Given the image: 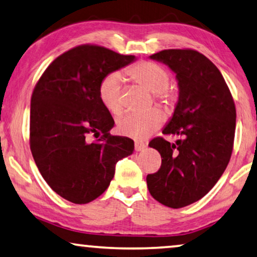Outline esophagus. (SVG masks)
Returning <instances> with one entry per match:
<instances>
[{
    "mask_svg": "<svg viewBox=\"0 0 257 257\" xmlns=\"http://www.w3.org/2000/svg\"><path fill=\"white\" fill-rule=\"evenodd\" d=\"M135 149H136L137 152H140V151H143V150L146 149V145L143 142H136Z\"/></svg>",
    "mask_w": 257,
    "mask_h": 257,
    "instance_id": "34e87169",
    "label": "esophagus"
}]
</instances>
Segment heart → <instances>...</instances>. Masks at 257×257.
I'll use <instances>...</instances> for the list:
<instances>
[{
    "instance_id": "heart-1",
    "label": "heart",
    "mask_w": 257,
    "mask_h": 257,
    "mask_svg": "<svg viewBox=\"0 0 257 257\" xmlns=\"http://www.w3.org/2000/svg\"><path fill=\"white\" fill-rule=\"evenodd\" d=\"M125 75L133 82L145 87L154 93L157 101L168 105L172 100V94L167 90L170 83V73L164 66L154 62H140L125 70ZM122 77L119 72H112L101 80L98 87V97L103 106L112 114H118L121 111ZM163 112L157 108L140 113H126L119 118L117 122L118 132L133 139H145L157 131L164 122Z\"/></svg>"
}]
</instances>
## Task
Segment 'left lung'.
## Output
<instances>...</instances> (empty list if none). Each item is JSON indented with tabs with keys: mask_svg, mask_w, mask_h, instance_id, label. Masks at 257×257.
Returning <instances> with one entry per match:
<instances>
[{
	"mask_svg": "<svg viewBox=\"0 0 257 257\" xmlns=\"http://www.w3.org/2000/svg\"><path fill=\"white\" fill-rule=\"evenodd\" d=\"M175 73L178 103L163 130L180 137L171 144L156 138L150 147L161 156V167L146 178L151 195L171 208L203 198L226 170L233 151L236 110L219 69L191 49H168L150 56Z\"/></svg>",
	"mask_w": 257,
	"mask_h": 257,
	"instance_id": "obj_1",
	"label": "left lung"
}]
</instances>
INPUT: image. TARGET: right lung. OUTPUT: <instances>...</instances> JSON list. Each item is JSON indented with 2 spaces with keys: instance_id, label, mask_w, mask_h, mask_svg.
Returning a JSON list of instances; mask_svg holds the SVG:
<instances>
[{
  "instance_id": "add662e5",
  "label": "right lung",
  "mask_w": 257,
  "mask_h": 257,
  "mask_svg": "<svg viewBox=\"0 0 257 257\" xmlns=\"http://www.w3.org/2000/svg\"><path fill=\"white\" fill-rule=\"evenodd\" d=\"M98 45H79L48 66L30 103V150L47 184L70 202L89 203L103 194L115 164L131 156L135 143L111 136L114 120L98 87L110 73L136 61ZM90 134L101 138L90 143Z\"/></svg>"
}]
</instances>
